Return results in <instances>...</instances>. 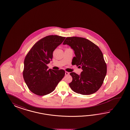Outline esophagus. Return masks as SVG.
<instances>
[{
	"label": "esophagus",
	"mask_w": 130,
	"mask_h": 130,
	"mask_svg": "<svg viewBox=\"0 0 130 130\" xmlns=\"http://www.w3.org/2000/svg\"><path fill=\"white\" fill-rule=\"evenodd\" d=\"M70 74V73L69 72H67V71H66L65 72V75H69Z\"/></svg>",
	"instance_id": "obj_1"
}]
</instances>
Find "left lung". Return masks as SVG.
<instances>
[{
    "label": "left lung",
    "mask_w": 130,
    "mask_h": 130,
    "mask_svg": "<svg viewBox=\"0 0 130 130\" xmlns=\"http://www.w3.org/2000/svg\"><path fill=\"white\" fill-rule=\"evenodd\" d=\"M63 45L70 46L74 51L72 65L82 68L79 75L71 72L72 90L83 95L93 94L102 86L107 73V65L99 47L88 39L77 37H68Z\"/></svg>",
    "instance_id": "left-lung-1"
}]
</instances>
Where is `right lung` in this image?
Returning <instances> with one entry per match:
<instances>
[{"label": "right lung", "instance_id": "obj_1", "mask_svg": "<svg viewBox=\"0 0 130 130\" xmlns=\"http://www.w3.org/2000/svg\"><path fill=\"white\" fill-rule=\"evenodd\" d=\"M65 39L59 36H46L36 42L26 55L24 62V79L34 94L43 96L51 93L63 79L65 71L47 70V65L52 60L54 51Z\"/></svg>", "mask_w": 130, "mask_h": 130}]
</instances>
